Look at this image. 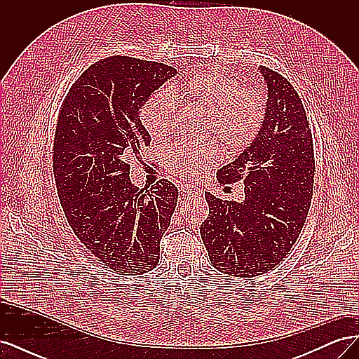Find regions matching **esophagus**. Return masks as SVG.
<instances>
[{"label":"esophagus","mask_w":359,"mask_h":359,"mask_svg":"<svg viewBox=\"0 0 359 359\" xmlns=\"http://www.w3.org/2000/svg\"><path fill=\"white\" fill-rule=\"evenodd\" d=\"M181 191L186 194V196H194V194H201V189L196 186H190V184H182Z\"/></svg>","instance_id":"obj_1"}]
</instances>
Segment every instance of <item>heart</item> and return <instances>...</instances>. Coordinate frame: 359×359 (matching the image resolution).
Returning <instances> with one entry per match:
<instances>
[{"instance_id": "1", "label": "heart", "mask_w": 359, "mask_h": 359, "mask_svg": "<svg viewBox=\"0 0 359 359\" xmlns=\"http://www.w3.org/2000/svg\"><path fill=\"white\" fill-rule=\"evenodd\" d=\"M177 95L194 109L206 114L203 137L214 140L202 145L180 144L166 154V166L173 177L198 181L208 175L229 154H241L262 132L268 114L266 95L256 88H245L231 74L210 69L198 72L177 90ZM177 107L168 95L157 94L145 103L142 124L149 137L165 142L175 132ZM217 142L215 143V140Z\"/></svg>"}]
</instances>
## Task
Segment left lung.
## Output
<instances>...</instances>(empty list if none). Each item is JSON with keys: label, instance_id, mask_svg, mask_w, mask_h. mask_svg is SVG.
I'll use <instances>...</instances> for the list:
<instances>
[{"label": "left lung", "instance_id": "8db88e82", "mask_svg": "<svg viewBox=\"0 0 359 359\" xmlns=\"http://www.w3.org/2000/svg\"><path fill=\"white\" fill-rule=\"evenodd\" d=\"M268 85L262 132L217 173L220 184L244 182V202L205 193L210 217L201 226L214 268L256 277L283 262L306 223L314 184V149L306 109L280 73L260 66Z\"/></svg>", "mask_w": 359, "mask_h": 359}]
</instances>
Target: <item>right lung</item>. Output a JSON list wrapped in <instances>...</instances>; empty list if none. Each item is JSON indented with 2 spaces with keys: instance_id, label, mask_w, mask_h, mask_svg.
Instances as JSON below:
<instances>
[{
  "instance_id": "add662e5",
  "label": "right lung",
  "mask_w": 359,
  "mask_h": 359,
  "mask_svg": "<svg viewBox=\"0 0 359 359\" xmlns=\"http://www.w3.org/2000/svg\"><path fill=\"white\" fill-rule=\"evenodd\" d=\"M175 74L163 62L112 55L91 64L60 107L52 169L62 211L78 240L115 273L156 268L178 202L168 180L149 190L130 181V160L151 140L139 107Z\"/></svg>"
}]
</instances>
